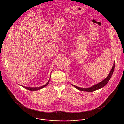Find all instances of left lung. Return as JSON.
Returning a JSON list of instances; mask_svg holds the SVG:
<instances>
[{"instance_id": "8db88e82", "label": "left lung", "mask_w": 124, "mask_h": 124, "mask_svg": "<svg viewBox=\"0 0 124 124\" xmlns=\"http://www.w3.org/2000/svg\"><path fill=\"white\" fill-rule=\"evenodd\" d=\"M115 62H114V64L112 66V69L111 70V71H110L109 74L108 75V76L106 77V78L103 80L102 81H101V82L99 83L96 85H94L93 86L91 87H90L88 88H80V87H78V86H76L72 84H71V85L72 86H73L74 87H75L77 89L80 90V91H86V92H93L96 91L97 90L100 89L102 87H103L104 86H105L106 84H107V83L108 82V81H109V80L111 78L112 76V73L114 71V67H115Z\"/></svg>"}]
</instances>
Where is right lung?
I'll list each match as a JSON object with an SVG mask.
<instances>
[{"label": "right lung", "instance_id": "right-lung-1", "mask_svg": "<svg viewBox=\"0 0 124 124\" xmlns=\"http://www.w3.org/2000/svg\"><path fill=\"white\" fill-rule=\"evenodd\" d=\"M50 78H51V77H50ZM50 79H49V80L48 81V82L46 85H43V86H41V87H35V88H34V87H28L24 86H23V85H21V86H23L24 88L26 89H27V90H30V91H37V90H40V89H41L44 88V87L46 86L47 85H48V84H49V81H50Z\"/></svg>", "mask_w": 124, "mask_h": 124}]
</instances>
